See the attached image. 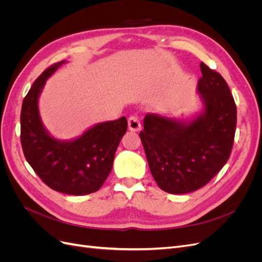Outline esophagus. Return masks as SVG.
<instances>
[{
    "mask_svg": "<svg viewBox=\"0 0 262 262\" xmlns=\"http://www.w3.org/2000/svg\"><path fill=\"white\" fill-rule=\"evenodd\" d=\"M128 128L130 131H133V132H138L141 130V123L137 117L131 116L128 119Z\"/></svg>",
    "mask_w": 262,
    "mask_h": 262,
    "instance_id": "esophagus-1",
    "label": "esophagus"
}]
</instances>
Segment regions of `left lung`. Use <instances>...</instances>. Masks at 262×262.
Listing matches in <instances>:
<instances>
[{"label":"left lung","mask_w":262,"mask_h":262,"mask_svg":"<svg viewBox=\"0 0 262 262\" xmlns=\"http://www.w3.org/2000/svg\"><path fill=\"white\" fill-rule=\"evenodd\" d=\"M196 94L202 107L188 118L144 117L140 132L150 173L164 191L184 194L202 188L228 161L237 109L225 80L203 62Z\"/></svg>","instance_id":"left-lung-1"}]
</instances>
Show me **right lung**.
<instances>
[{
    "label": "right lung",
    "mask_w": 262,
    "mask_h": 262,
    "mask_svg": "<svg viewBox=\"0 0 262 262\" xmlns=\"http://www.w3.org/2000/svg\"><path fill=\"white\" fill-rule=\"evenodd\" d=\"M64 63L63 60L47 69L24 98L20 141L26 161L47 186L66 194L84 195L104 185L128 121L121 117L99 122L71 140L52 137L41 120L39 97L47 80Z\"/></svg>",
    "instance_id": "obj_1"
}]
</instances>
